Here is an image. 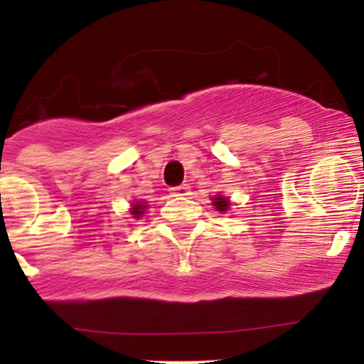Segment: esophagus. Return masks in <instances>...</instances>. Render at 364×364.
Instances as JSON below:
<instances>
[{
  "instance_id": "esophagus-1",
  "label": "esophagus",
  "mask_w": 364,
  "mask_h": 364,
  "mask_svg": "<svg viewBox=\"0 0 364 364\" xmlns=\"http://www.w3.org/2000/svg\"><path fill=\"white\" fill-rule=\"evenodd\" d=\"M189 184H180V186H175V188H171L169 191H171L173 197H188L189 195Z\"/></svg>"
}]
</instances>
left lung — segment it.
Listing matches in <instances>:
<instances>
[{"mask_svg": "<svg viewBox=\"0 0 364 364\" xmlns=\"http://www.w3.org/2000/svg\"><path fill=\"white\" fill-rule=\"evenodd\" d=\"M213 205L217 208L218 211H228V208H230V200L224 197H215L213 198Z\"/></svg>", "mask_w": 364, "mask_h": 364, "instance_id": "obj_1", "label": "left lung"}]
</instances>
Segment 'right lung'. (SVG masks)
Segmentation results:
<instances>
[{
    "label": "right lung",
    "mask_w": 364,
    "mask_h": 364,
    "mask_svg": "<svg viewBox=\"0 0 364 364\" xmlns=\"http://www.w3.org/2000/svg\"><path fill=\"white\" fill-rule=\"evenodd\" d=\"M146 208L147 205L144 204V202H136V204H133V208H131V215H133L134 218H140L146 213Z\"/></svg>",
    "instance_id": "right-lung-1"
}]
</instances>
